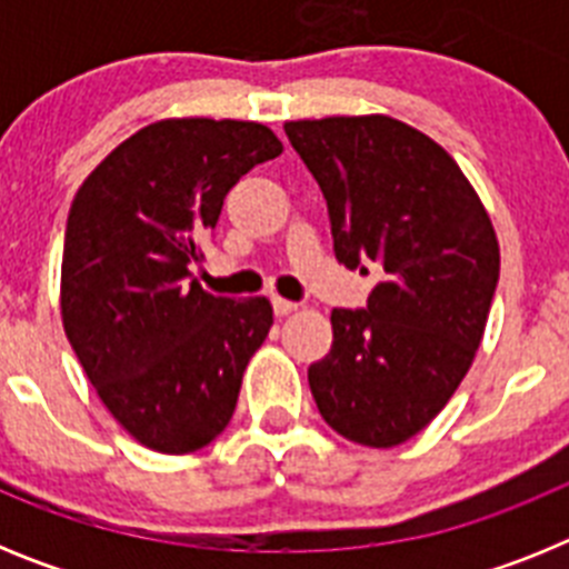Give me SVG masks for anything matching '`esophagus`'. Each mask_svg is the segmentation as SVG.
I'll use <instances>...</instances> for the list:
<instances>
[{
  "label": "esophagus",
  "instance_id": "1",
  "mask_svg": "<svg viewBox=\"0 0 569 569\" xmlns=\"http://www.w3.org/2000/svg\"><path fill=\"white\" fill-rule=\"evenodd\" d=\"M273 313L276 316H290L293 313V310H299V305H296V301H288V299H281V296H273Z\"/></svg>",
  "mask_w": 569,
  "mask_h": 569
}]
</instances>
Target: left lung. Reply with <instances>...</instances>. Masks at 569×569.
<instances>
[{"label":"left lung","instance_id":"1","mask_svg":"<svg viewBox=\"0 0 569 569\" xmlns=\"http://www.w3.org/2000/svg\"><path fill=\"white\" fill-rule=\"evenodd\" d=\"M284 133L325 193L336 259L381 276L367 308L330 313L310 393L339 436L396 447L445 410L476 359L499 239L453 156L399 119H301Z\"/></svg>","mask_w":569,"mask_h":569}]
</instances>
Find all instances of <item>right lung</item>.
I'll list each match as a JSON object with an SVG mask.
<instances>
[{
  "mask_svg": "<svg viewBox=\"0 0 569 569\" xmlns=\"http://www.w3.org/2000/svg\"><path fill=\"white\" fill-rule=\"evenodd\" d=\"M279 153L259 122L162 119L108 153L70 204L64 333L110 416L156 453L222 433L268 339L264 296H213L190 270L230 188Z\"/></svg>",
  "mask_w": 569,
  "mask_h": 569,
  "instance_id": "obj_1",
  "label": "right lung"
}]
</instances>
